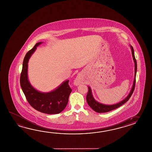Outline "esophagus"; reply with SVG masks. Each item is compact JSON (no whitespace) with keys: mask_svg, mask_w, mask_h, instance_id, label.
<instances>
[{"mask_svg":"<svg viewBox=\"0 0 152 152\" xmlns=\"http://www.w3.org/2000/svg\"><path fill=\"white\" fill-rule=\"evenodd\" d=\"M81 77L80 75H78L77 76L75 80L74 81L75 85L77 86L78 84L81 83Z\"/></svg>","mask_w":152,"mask_h":152,"instance_id":"1","label":"esophagus"}]
</instances>
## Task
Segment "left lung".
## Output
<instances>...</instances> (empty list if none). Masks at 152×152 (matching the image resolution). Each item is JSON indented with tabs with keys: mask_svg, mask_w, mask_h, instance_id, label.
Listing matches in <instances>:
<instances>
[{
	"mask_svg": "<svg viewBox=\"0 0 152 152\" xmlns=\"http://www.w3.org/2000/svg\"><path fill=\"white\" fill-rule=\"evenodd\" d=\"M130 47H131V50H132V56L133 59H134V63H135V77H134V83H133V86H132L131 91L126 98L117 104H115L114 105H105V104L99 103L95 100L94 98H93V95L91 93V89L89 87H88V92L87 94V96H86V100H87V102L89 106L95 111L96 112L98 113H106V112L111 111L116 108H118L119 107L121 106V105L124 104L126 102L128 101L129 99L131 97V96L133 92L134 91V89H135L136 75V72H137V62H136V60L135 59L134 48L132 46H130Z\"/></svg>",
	"mask_w": 152,
	"mask_h": 152,
	"instance_id": "left-lung-1",
	"label": "left lung"
}]
</instances>
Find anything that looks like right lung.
I'll use <instances>...</instances> for the list:
<instances>
[{
	"label": "right lung",
	"mask_w": 152,
	"mask_h": 152,
	"mask_svg": "<svg viewBox=\"0 0 152 152\" xmlns=\"http://www.w3.org/2000/svg\"><path fill=\"white\" fill-rule=\"evenodd\" d=\"M42 42L35 44L34 47L26 54L20 74L21 88L29 104L36 110L46 114H58L63 111L68 104L71 89L69 80L65 81L54 91L41 93L32 87L28 78V63L31 56Z\"/></svg>",
	"instance_id": "obj_1"
}]
</instances>
